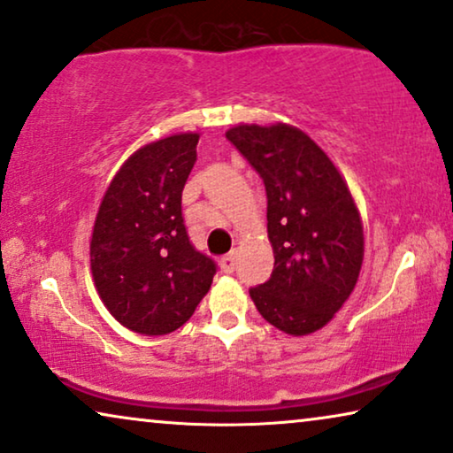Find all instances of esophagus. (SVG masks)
I'll return each mask as SVG.
<instances>
[{"label":"esophagus","instance_id":"34e87169","mask_svg":"<svg viewBox=\"0 0 453 453\" xmlns=\"http://www.w3.org/2000/svg\"><path fill=\"white\" fill-rule=\"evenodd\" d=\"M220 268L225 270L226 274H231V272L234 270V253H228V256L220 259Z\"/></svg>","mask_w":453,"mask_h":453}]
</instances>
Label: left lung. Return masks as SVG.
I'll use <instances>...</instances> for the list:
<instances>
[{"instance_id": "obj_1", "label": "left lung", "mask_w": 453, "mask_h": 453, "mask_svg": "<svg viewBox=\"0 0 453 453\" xmlns=\"http://www.w3.org/2000/svg\"><path fill=\"white\" fill-rule=\"evenodd\" d=\"M226 140L264 179L274 270L251 288L262 318L290 336L332 321L357 287L363 220L344 177L299 127L241 123Z\"/></svg>"}]
</instances>
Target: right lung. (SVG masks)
<instances>
[{"label":"right lung","mask_w":453,"mask_h":453,"mask_svg":"<svg viewBox=\"0 0 453 453\" xmlns=\"http://www.w3.org/2000/svg\"><path fill=\"white\" fill-rule=\"evenodd\" d=\"M200 134L135 150L104 191L90 239V270L109 313L142 336H163L194 315L216 264L189 243L181 194Z\"/></svg>","instance_id":"right-lung-1"}]
</instances>
